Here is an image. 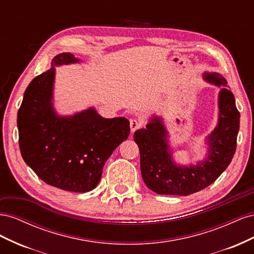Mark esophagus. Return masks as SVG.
<instances>
[{
    "label": "esophagus",
    "instance_id": "34e87169",
    "mask_svg": "<svg viewBox=\"0 0 254 254\" xmlns=\"http://www.w3.org/2000/svg\"><path fill=\"white\" fill-rule=\"evenodd\" d=\"M141 127V123L139 121H136L134 119L130 120V129H131V132H134L136 129H139Z\"/></svg>",
    "mask_w": 254,
    "mask_h": 254
}]
</instances>
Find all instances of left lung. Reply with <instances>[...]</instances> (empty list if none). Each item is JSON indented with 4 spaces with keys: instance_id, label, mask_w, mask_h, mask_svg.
Masks as SVG:
<instances>
[{
    "instance_id": "obj_1",
    "label": "left lung",
    "mask_w": 254,
    "mask_h": 254,
    "mask_svg": "<svg viewBox=\"0 0 254 254\" xmlns=\"http://www.w3.org/2000/svg\"><path fill=\"white\" fill-rule=\"evenodd\" d=\"M202 77L220 88L218 122L205 137L207 152L202 161L195 165L177 164L168 144V131L163 119L157 115L149 120L146 128L134 132L133 139L140 149L144 183L157 194L188 196L205 189L225 172L235 153L240 112L234 95L219 73L204 72Z\"/></svg>"
}]
</instances>
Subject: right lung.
Instances as JSON below:
<instances>
[{
    "instance_id": "right-lung-1",
    "label": "right lung",
    "mask_w": 254,
    "mask_h": 254,
    "mask_svg": "<svg viewBox=\"0 0 254 254\" xmlns=\"http://www.w3.org/2000/svg\"><path fill=\"white\" fill-rule=\"evenodd\" d=\"M71 53L58 54L50 70L35 77L18 111L19 145L23 160L45 183L86 193L97 187L103 167L130 133L126 118L105 119L90 108L59 115L54 107L56 68L78 64Z\"/></svg>"
}]
</instances>
